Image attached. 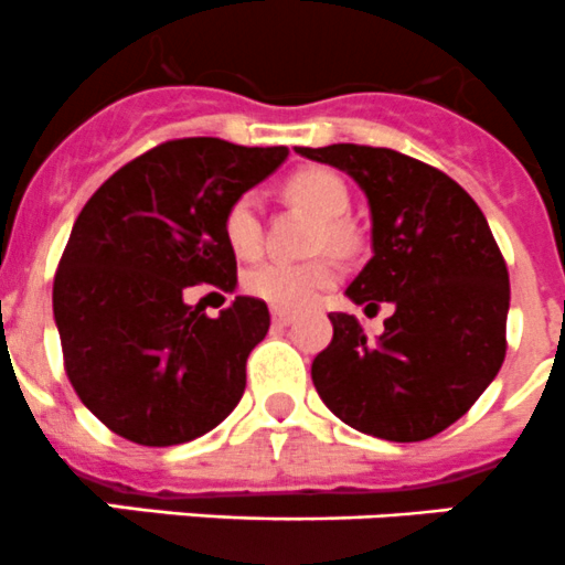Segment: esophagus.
I'll return each instance as SVG.
<instances>
[{"label": "esophagus", "instance_id": "34e87169", "mask_svg": "<svg viewBox=\"0 0 565 565\" xmlns=\"http://www.w3.org/2000/svg\"><path fill=\"white\" fill-rule=\"evenodd\" d=\"M294 312L290 310H280V307H275L271 310V321H275V327H288V323H294Z\"/></svg>", "mask_w": 565, "mask_h": 565}]
</instances>
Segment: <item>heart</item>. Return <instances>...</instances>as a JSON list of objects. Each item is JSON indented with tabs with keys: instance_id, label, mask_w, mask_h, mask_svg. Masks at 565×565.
I'll use <instances>...</instances> for the list:
<instances>
[{
	"instance_id": "b5f03b06",
	"label": "heart",
	"mask_w": 565,
	"mask_h": 565,
	"mask_svg": "<svg viewBox=\"0 0 565 565\" xmlns=\"http://www.w3.org/2000/svg\"><path fill=\"white\" fill-rule=\"evenodd\" d=\"M285 194L294 203L305 205L312 214L321 216V242L343 247L349 233H345L343 216L349 214L351 194L343 178L327 167H305L294 172L285 181ZM222 231H225L227 244L233 253L242 258H253L260 249V211L258 200L253 194H238L222 216ZM338 280V266L332 258H312L301 264L290 260H264L244 277V288L258 299L269 301L271 307L280 310H301L312 305L327 288H332Z\"/></svg>"
}]
</instances>
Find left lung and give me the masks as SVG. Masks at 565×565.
Here are the masks:
<instances>
[{"instance_id": "left-lung-1", "label": "left lung", "mask_w": 565, "mask_h": 565, "mask_svg": "<svg viewBox=\"0 0 565 565\" xmlns=\"http://www.w3.org/2000/svg\"><path fill=\"white\" fill-rule=\"evenodd\" d=\"M349 172L365 192L373 258L349 299L379 310L367 340L349 312H332V343L312 360L323 404L351 428L390 443H420L454 426L505 360L511 288L478 203L443 170L371 145L296 148Z\"/></svg>"}]
</instances>
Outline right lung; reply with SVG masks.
Returning a JSON list of instances; mask_svg holds the SVG:
<instances>
[{
    "mask_svg": "<svg viewBox=\"0 0 565 565\" xmlns=\"http://www.w3.org/2000/svg\"><path fill=\"white\" fill-rule=\"evenodd\" d=\"M288 148L170 139L122 164L76 216L54 275V321L82 404L148 448L220 426L247 387L269 307L236 296L216 318L189 285L233 290L225 209L282 164Z\"/></svg>",
    "mask_w": 565,
    "mask_h": 565,
    "instance_id": "add662e5",
    "label": "right lung"
}]
</instances>
